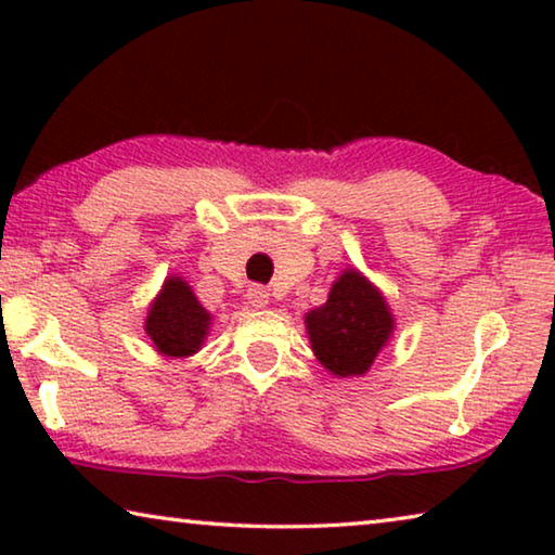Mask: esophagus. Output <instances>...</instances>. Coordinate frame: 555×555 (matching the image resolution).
Listing matches in <instances>:
<instances>
[{
	"instance_id": "esophagus-1",
	"label": "esophagus",
	"mask_w": 555,
	"mask_h": 555,
	"mask_svg": "<svg viewBox=\"0 0 555 555\" xmlns=\"http://www.w3.org/2000/svg\"><path fill=\"white\" fill-rule=\"evenodd\" d=\"M247 300L255 308H264L267 304H269V291L264 288V286H259V284H255V286H249L247 288Z\"/></svg>"
}]
</instances>
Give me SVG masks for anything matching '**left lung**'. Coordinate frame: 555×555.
I'll return each mask as SVG.
<instances>
[{
	"label": "left lung",
	"instance_id": "8db88e82",
	"mask_svg": "<svg viewBox=\"0 0 555 555\" xmlns=\"http://www.w3.org/2000/svg\"><path fill=\"white\" fill-rule=\"evenodd\" d=\"M308 337L323 367L337 377L364 374L389 340V308L360 271L347 269L321 308L306 315Z\"/></svg>",
	"mask_w": 555,
	"mask_h": 555
}]
</instances>
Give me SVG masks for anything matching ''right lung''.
<instances>
[{
    "mask_svg": "<svg viewBox=\"0 0 555 555\" xmlns=\"http://www.w3.org/2000/svg\"><path fill=\"white\" fill-rule=\"evenodd\" d=\"M210 313L198 304L191 286L178 276L164 284V291L149 308L146 333L156 350L166 357H188L201 350L208 335Z\"/></svg>",
    "mask_w": 555,
    "mask_h": 555,
    "instance_id": "1",
    "label": "right lung"
}]
</instances>
